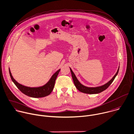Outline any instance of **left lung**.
<instances>
[{"label":"left lung","instance_id":"left-lung-1","mask_svg":"<svg viewBox=\"0 0 134 134\" xmlns=\"http://www.w3.org/2000/svg\"><path fill=\"white\" fill-rule=\"evenodd\" d=\"M70 71H71V75H72V79H73V81L75 87L76 88V89L79 91H80V92H81L85 93L97 94V93H99L103 91L106 89H107L109 87V86L112 83V82H113L115 78L116 77V76H117V75L118 73L119 70V66L118 67V69L117 70V72L116 73L115 75L113 77V78L110 80V81H109L107 83H105L103 85L98 86V87H88L85 86L83 85L82 84H81V83L79 82V81L76 78L75 75L74 74V72H73V71L72 70V69L70 68Z\"/></svg>","mask_w":134,"mask_h":134}]
</instances>
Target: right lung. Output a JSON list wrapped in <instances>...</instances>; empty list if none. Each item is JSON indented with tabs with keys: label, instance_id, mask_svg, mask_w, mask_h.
I'll return each instance as SVG.
<instances>
[{
	"label": "right lung",
	"instance_id": "obj_1",
	"mask_svg": "<svg viewBox=\"0 0 134 134\" xmlns=\"http://www.w3.org/2000/svg\"><path fill=\"white\" fill-rule=\"evenodd\" d=\"M61 69L58 70L56 72L52 75L49 81L44 85L38 87H30L23 86L14 79L9 68V74L12 81L18 88V89L25 95L32 98H42L49 95L54 88L56 79Z\"/></svg>",
	"mask_w": 134,
	"mask_h": 134
}]
</instances>
